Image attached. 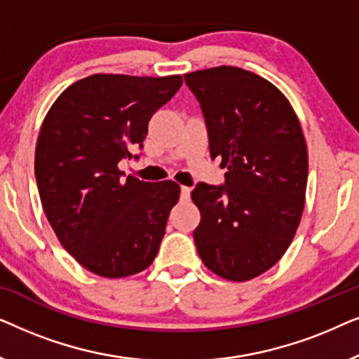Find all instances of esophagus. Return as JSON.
Returning <instances> with one entry per match:
<instances>
[{"mask_svg":"<svg viewBox=\"0 0 359 359\" xmlns=\"http://www.w3.org/2000/svg\"><path fill=\"white\" fill-rule=\"evenodd\" d=\"M189 196H191V188H188V186H181V199L188 201Z\"/></svg>","mask_w":359,"mask_h":359,"instance_id":"1","label":"esophagus"}]
</instances>
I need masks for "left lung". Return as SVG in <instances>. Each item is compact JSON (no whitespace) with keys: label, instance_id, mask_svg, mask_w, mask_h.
Returning a JSON list of instances; mask_svg holds the SVG:
<instances>
[{"label":"left lung","instance_id":"8db88e82","mask_svg":"<svg viewBox=\"0 0 359 359\" xmlns=\"http://www.w3.org/2000/svg\"><path fill=\"white\" fill-rule=\"evenodd\" d=\"M198 97L210 156L225 183L191 193L201 212L193 237L203 263L229 281L274 266L291 245L306 203L309 156L301 122L273 83L237 67L184 75Z\"/></svg>","mask_w":359,"mask_h":359}]
</instances>
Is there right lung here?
Wrapping results in <instances>:
<instances>
[{
	"instance_id": "add662e5",
	"label": "right lung",
	"mask_w": 359,
	"mask_h": 359,
	"mask_svg": "<svg viewBox=\"0 0 359 359\" xmlns=\"http://www.w3.org/2000/svg\"><path fill=\"white\" fill-rule=\"evenodd\" d=\"M181 85V75L97 73L68 86L42 122L34 168L43 212L62 247L97 276H132L158 253L180 184L122 180L117 165L142 149L151 116Z\"/></svg>"
}]
</instances>
